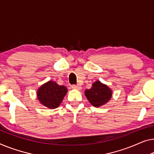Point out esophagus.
I'll return each instance as SVG.
<instances>
[{"instance_id": "34e87169", "label": "esophagus", "mask_w": 154, "mask_h": 154, "mask_svg": "<svg viewBox=\"0 0 154 154\" xmlns=\"http://www.w3.org/2000/svg\"><path fill=\"white\" fill-rule=\"evenodd\" d=\"M72 89H76V90H81L82 87L79 84H77V85H72Z\"/></svg>"}]
</instances>
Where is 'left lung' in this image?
Masks as SVG:
<instances>
[{"instance_id": "8db88e82", "label": "left lung", "mask_w": 154, "mask_h": 154, "mask_svg": "<svg viewBox=\"0 0 154 154\" xmlns=\"http://www.w3.org/2000/svg\"><path fill=\"white\" fill-rule=\"evenodd\" d=\"M85 95L95 107H100L107 103L112 97V91L109 86L100 81H96L90 89L85 91Z\"/></svg>"}]
</instances>
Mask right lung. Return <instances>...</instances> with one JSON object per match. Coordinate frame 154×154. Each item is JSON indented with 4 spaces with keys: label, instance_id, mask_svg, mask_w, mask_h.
<instances>
[{
    "label": "right lung",
    "instance_id": "obj_1",
    "mask_svg": "<svg viewBox=\"0 0 154 154\" xmlns=\"http://www.w3.org/2000/svg\"><path fill=\"white\" fill-rule=\"evenodd\" d=\"M67 92L66 86H59L55 82L49 81L38 89L36 94L41 104L54 109L60 105Z\"/></svg>",
    "mask_w": 154,
    "mask_h": 154
}]
</instances>
